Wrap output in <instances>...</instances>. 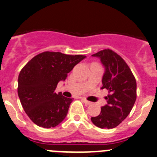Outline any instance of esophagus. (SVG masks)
<instances>
[{"label":"esophagus","instance_id":"1","mask_svg":"<svg viewBox=\"0 0 157 157\" xmlns=\"http://www.w3.org/2000/svg\"><path fill=\"white\" fill-rule=\"evenodd\" d=\"M82 100H83V102H84V103H86V105H90L91 103H91V102L88 101V100H86V99H85V98H82Z\"/></svg>","mask_w":157,"mask_h":157}]
</instances>
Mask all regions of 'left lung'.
Wrapping results in <instances>:
<instances>
[{
  "label": "left lung",
  "instance_id": "8db88e82",
  "mask_svg": "<svg viewBox=\"0 0 157 157\" xmlns=\"http://www.w3.org/2000/svg\"><path fill=\"white\" fill-rule=\"evenodd\" d=\"M99 57L105 67L101 89L108 90L106 103L100 113L91 117L93 124L100 128L112 129L127 118L136 99V82L125 60L112 50L105 49L93 54Z\"/></svg>",
  "mask_w": 157,
  "mask_h": 157
}]
</instances>
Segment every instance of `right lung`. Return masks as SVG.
<instances>
[{
    "label": "right lung",
    "mask_w": 157,
    "mask_h": 157,
    "mask_svg": "<svg viewBox=\"0 0 157 157\" xmlns=\"http://www.w3.org/2000/svg\"><path fill=\"white\" fill-rule=\"evenodd\" d=\"M85 57L45 51L33 57L22 68L18 77V97L35 124L51 128L65 119L73 99L63 97L61 92L57 94L56 87Z\"/></svg>",
    "instance_id": "right-lung-1"
}]
</instances>
